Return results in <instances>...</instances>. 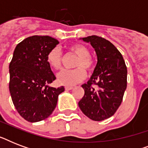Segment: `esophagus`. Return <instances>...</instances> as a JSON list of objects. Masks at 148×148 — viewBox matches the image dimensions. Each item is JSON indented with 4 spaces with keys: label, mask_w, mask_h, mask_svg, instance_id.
Returning <instances> with one entry per match:
<instances>
[{
    "label": "esophagus",
    "mask_w": 148,
    "mask_h": 148,
    "mask_svg": "<svg viewBox=\"0 0 148 148\" xmlns=\"http://www.w3.org/2000/svg\"><path fill=\"white\" fill-rule=\"evenodd\" d=\"M71 89H73V87H71V86H66V87H65V90H71Z\"/></svg>",
    "instance_id": "1"
}]
</instances>
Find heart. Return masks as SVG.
Wrapping results in <instances>:
<instances>
[{
  "instance_id": "1",
  "label": "heart",
  "mask_w": 148,
  "mask_h": 148,
  "mask_svg": "<svg viewBox=\"0 0 148 148\" xmlns=\"http://www.w3.org/2000/svg\"><path fill=\"white\" fill-rule=\"evenodd\" d=\"M70 52L78 57L74 70H63L59 72L57 76L58 83L66 86H73L78 84L85 78L86 73L90 72L94 68V60L90 58V51L85 45L75 44L69 47ZM48 64L52 68L59 70L62 66L63 54L61 50L58 47L52 48L47 56Z\"/></svg>"
}]
</instances>
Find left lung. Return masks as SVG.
<instances>
[{
  "instance_id": "8db88e82",
  "label": "left lung",
  "mask_w": 148,
  "mask_h": 148,
  "mask_svg": "<svg viewBox=\"0 0 148 148\" xmlns=\"http://www.w3.org/2000/svg\"><path fill=\"white\" fill-rule=\"evenodd\" d=\"M82 39L95 48L97 63L90 80L82 85L84 95L78 105L87 117L101 121L113 116L121 105L127 71L122 54L109 40L96 35Z\"/></svg>"
}]
</instances>
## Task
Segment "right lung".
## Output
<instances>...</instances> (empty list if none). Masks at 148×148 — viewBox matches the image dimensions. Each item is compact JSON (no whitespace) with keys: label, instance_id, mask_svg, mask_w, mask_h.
Wrapping results in <instances>:
<instances>
[{"label":"right lung","instance_id":"add662e5","mask_svg":"<svg viewBox=\"0 0 148 148\" xmlns=\"http://www.w3.org/2000/svg\"><path fill=\"white\" fill-rule=\"evenodd\" d=\"M59 44L50 36L34 35L17 45L9 65V90L19 114L29 122L46 119L58 103L61 86L49 87L56 77L47 60V53Z\"/></svg>","mask_w":148,"mask_h":148}]
</instances>
